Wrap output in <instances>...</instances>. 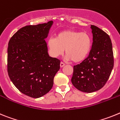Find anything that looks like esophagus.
Instances as JSON below:
<instances>
[{
	"instance_id": "esophagus-1",
	"label": "esophagus",
	"mask_w": 120,
	"mask_h": 120,
	"mask_svg": "<svg viewBox=\"0 0 120 120\" xmlns=\"http://www.w3.org/2000/svg\"><path fill=\"white\" fill-rule=\"evenodd\" d=\"M64 65H65V64H64V63H63V62H61V63H60V67H61V68H63V66H64Z\"/></svg>"
}]
</instances>
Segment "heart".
I'll return each mask as SVG.
<instances>
[{"mask_svg":"<svg viewBox=\"0 0 120 120\" xmlns=\"http://www.w3.org/2000/svg\"><path fill=\"white\" fill-rule=\"evenodd\" d=\"M47 45L53 57L62 55L64 49L66 60L79 63L85 60L89 54L91 48V38L86 32L64 30L57 34L56 38H49Z\"/></svg>","mask_w":120,"mask_h":120,"instance_id":"heart-1","label":"heart"}]
</instances>
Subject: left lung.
I'll use <instances>...</instances> for the list:
<instances>
[{
    "label": "left lung",
    "mask_w": 120,
    "mask_h": 120,
    "mask_svg": "<svg viewBox=\"0 0 120 120\" xmlns=\"http://www.w3.org/2000/svg\"><path fill=\"white\" fill-rule=\"evenodd\" d=\"M90 28L93 42L89 56L74 66L71 82L75 88L90 93L105 86L113 68L112 44L109 35L94 25Z\"/></svg>",
    "instance_id": "8db88e82"
}]
</instances>
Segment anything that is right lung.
I'll return each instance as SVG.
<instances>
[{"mask_svg": "<svg viewBox=\"0 0 120 120\" xmlns=\"http://www.w3.org/2000/svg\"><path fill=\"white\" fill-rule=\"evenodd\" d=\"M52 21L24 26L8 43V73L14 86L23 94L40 98L53 86L60 61L50 57L47 38Z\"/></svg>", "mask_w": 120, "mask_h": 120, "instance_id": "1", "label": "right lung"}]
</instances>
